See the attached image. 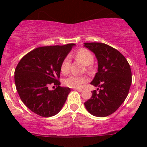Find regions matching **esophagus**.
<instances>
[{
    "instance_id": "esophagus-1",
    "label": "esophagus",
    "mask_w": 147,
    "mask_h": 147,
    "mask_svg": "<svg viewBox=\"0 0 147 147\" xmlns=\"http://www.w3.org/2000/svg\"><path fill=\"white\" fill-rule=\"evenodd\" d=\"M74 90H77V91H79V92L82 91V89H81V88H75Z\"/></svg>"
}]
</instances>
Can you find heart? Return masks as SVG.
<instances>
[{
    "label": "heart",
    "mask_w": 147,
    "mask_h": 147,
    "mask_svg": "<svg viewBox=\"0 0 147 147\" xmlns=\"http://www.w3.org/2000/svg\"><path fill=\"white\" fill-rule=\"evenodd\" d=\"M75 57L77 60L80 61L84 65H86V70L88 72L92 71L90 65L93 62L94 57L90 51L85 49H80L75 53ZM70 62L71 58L69 56H66L63 59L60 65V71L62 74L66 75L69 73L70 71ZM88 82V78L86 76H70L65 80L64 83L66 86L71 88H80L84 84Z\"/></svg>",
    "instance_id": "1"
}]
</instances>
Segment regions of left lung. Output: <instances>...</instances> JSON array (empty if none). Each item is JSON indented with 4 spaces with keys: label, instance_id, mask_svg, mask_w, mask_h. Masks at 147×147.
<instances>
[{
    "label": "left lung",
    "instance_id": "left-lung-1",
    "mask_svg": "<svg viewBox=\"0 0 147 147\" xmlns=\"http://www.w3.org/2000/svg\"><path fill=\"white\" fill-rule=\"evenodd\" d=\"M85 47L98 60V72L90 84L98 88V92L92 91L85 106L92 115L105 117L115 112L127 98L132 83L130 66L123 54L107 44L85 42Z\"/></svg>",
    "mask_w": 147,
    "mask_h": 147
}]
</instances>
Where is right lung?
Returning a JSON list of instances; mask_svg holds the SVG:
<instances>
[{
    "label": "right lung",
    "mask_w": 147,
    "mask_h": 147,
    "mask_svg": "<svg viewBox=\"0 0 147 147\" xmlns=\"http://www.w3.org/2000/svg\"><path fill=\"white\" fill-rule=\"evenodd\" d=\"M74 43L42 46L34 49L20 60L15 71L17 91L24 105L42 117L57 114L71 92L60 87V65ZM55 85L54 91L49 85Z\"/></svg>",
    "instance_id": "right-lung-1"
}]
</instances>
